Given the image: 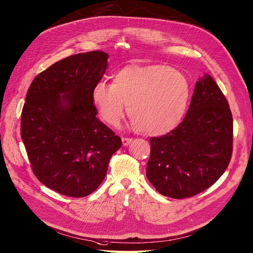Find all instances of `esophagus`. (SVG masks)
I'll list each match as a JSON object with an SVG mask.
<instances>
[{
	"label": "esophagus",
	"mask_w": 253,
	"mask_h": 253,
	"mask_svg": "<svg viewBox=\"0 0 253 253\" xmlns=\"http://www.w3.org/2000/svg\"><path fill=\"white\" fill-rule=\"evenodd\" d=\"M131 141H132V138H130V137H122L123 146H128Z\"/></svg>",
	"instance_id": "1"
}]
</instances>
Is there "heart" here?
Here are the masks:
<instances>
[{
    "label": "heart",
    "mask_w": 253,
    "mask_h": 253,
    "mask_svg": "<svg viewBox=\"0 0 253 253\" xmlns=\"http://www.w3.org/2000/svg\"><path fill=\"white\" fill-rule=\"evenodd\" d=\"M190 98L188 79L166 65H129L113 75V83H98L92 100L102 120L119 124L127 113L141 133L164 135L177 127L187 111Z\"/></svg>",
    "instance_id": "obj_1"
}]
</instances>
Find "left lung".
<instances>
[{
    "label": "left lung",
    "mask_w": 253,
    "mask_h": 253,
    "mask_svg": "<svg viewBox=\"0 0 253 253\" xmlns=\"http://www.w3.org/2000/svg\"><path fill=\"white\" fill-rule=\"evenodd\" d=\"M233 116L210 75L195 84L184 120L170 132L151 137L147 178L162 195L186 199L212 186L233 154Z\"/></svg>",
    "instance_id": "left-lung-1"
}]
</instances>
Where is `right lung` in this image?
Returning a JSON list of instances; mask_svg holds the SVG:
<instances>
[{"mask_svg":"<svg viewBox=\"0 0 253 253\" xmlns=\"http://www.w3.org/2000/svg\"><path fill=\"white\" fill-rule=\"evenodd\" d=\"M108 54L93 50L65 58L32 82L21 112L20 133L36 178L70 197L94 192L122 140L101 121L92 90Z\"/></svg>","mask_w":253,"mask_h":253,"instance_id":"right-lung-1","label":"right lung"}]
</instances>
